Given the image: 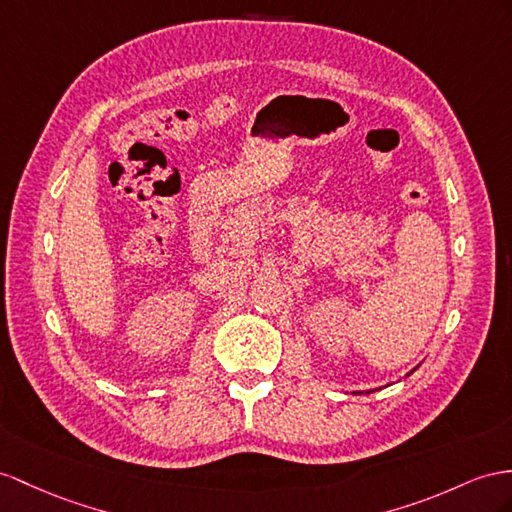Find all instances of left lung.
I'll return each instance as SVG.
<instances>
[{"instance_id": "left-lung-1", "label": "left lung", "mask_w": 512, "mask_h": 512, "mask_svg": "<svg viewBox=\"0 0 512 512\" xmlns=\"http://www.w3.org/2000/svg\"><path fill=\"white\" fill-rule=\"evenodd\" d=\"M417 368H419V365H417ZM417 368H413V370H411V372H409V374H406V376H411V374H413V372H415V370H417ZM378 389H383V387H378ZM355 393H361V391H355ZM365 393H370V391H365Z\"/></svg>"}]
</instances>
